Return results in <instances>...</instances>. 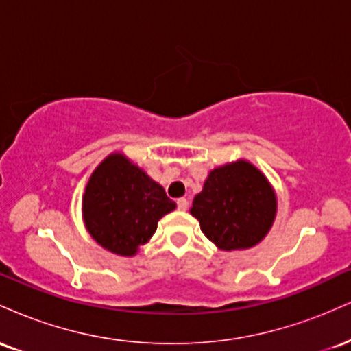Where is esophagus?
<instances>
[{"mask_svg": "<svg viewBox=\"0 0 351 351\" xmlns=\"http://www.w3.org/2000/svg\"><path fill=\"white\" fill-rule=\"evenodd\" d=\"M176 206H178L180 211H186V209H188V199L186 198H178V199H176Z\"/></svg>", "mask_w": 351, "mask_h": 351, "instance_id": "esophagus-1", "label": "esophagus"}]
</instances>
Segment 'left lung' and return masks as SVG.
I'll use <instances>...</instances> for the list:
<instances>
[{
	"label": "left lung",
	"instance_id": "8db88e82",
	"mask_svg": "<svg viewBox=\"0 0 351 351\" xmlns=\"http://www.w3.org/2000/svg\"><path fill=\"white\" fill-rule=\"evenodd\" d=\"M189 213L217 247L239 251L264 239L276 219L277 198L263 171L237 160L209 171Z\"/></svg>",
	"mask_w": 351,
	"mask_h": 351
}]
</instances>
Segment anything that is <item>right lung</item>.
<instances>
[{"label": "right lung", "mask_w": 351, "mask_h": 351, "mask_svg": "<svg viewBox=\"0 0 351 351\" xmlns=\"http://www.w3.org/2000/svg\"><path fill=\"white\" fill-rule=\"evenodd\" d=\"M175 208L162 184L122 153H112L95 168L82 196L88 234L107 251L127 257L150 241L158 221Z\"/></svg>", "instance_id": "1"}]
</instances>
